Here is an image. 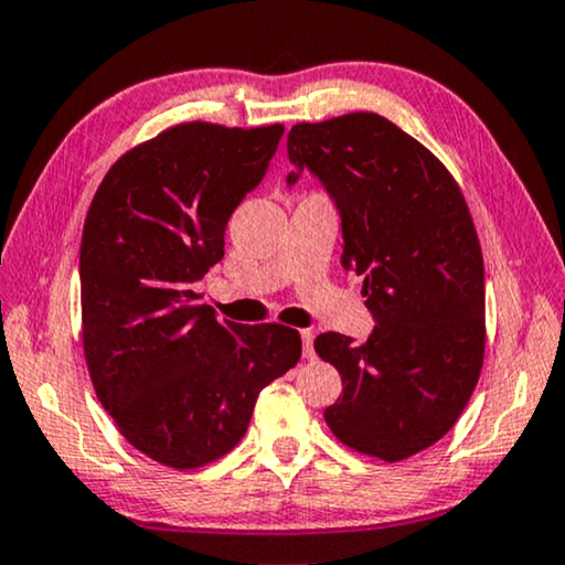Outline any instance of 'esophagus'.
<instances>
[{"label":"esophagus","instance_id":"obj_1","mask_svg":"<svg viewBox=\"0 0 565 565\" xmlns=\"http://www.w3.org/2000/svg\"><path fill=\"white\" fill-rule=\"evenodd\" d=\"M302 353H305V359H312L315 356V349H312V341H315V333L312 330H302Z\"/></svg>","mask_w":565,"mask_h":565}]
</instances>
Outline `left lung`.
I'll list each match as a JSON object with an SVG mask.
<instances>
[{
	"label": "left lung",
	"mask_w": 565,
	"mask_h": 565,
	"mask_svg": "<svg viewBox=\"0 0 565 565\" xmlns=\"http://www.w3.org/2000/svg\"><path fill=\"white\" fill-rule=\"evenodd\" d=\"M287 183L305 168L335 201L343 268L364 278L372 335L322 333L343 380L326 408L338 441L401 462L439 441L468 405L486 353L483 253L457 180L377 113L291 126Z\"/></svg>",
	"instance_id": "8db88e82"
}]
</instances>
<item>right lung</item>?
I'll return each mask as SVG.
<instances>
[{
    "mask_svg": "<svg viewBox=\"0 0 565 565\" xmlns=\"http://www.w3.org/2000/svg\"><path fill=\"white\" fill-rule=\"evenodd\" d=\"M281 134V124H178L118 157L89 204L79 247L89 380L126 441L168 468L235 449L260 390L302 356L297 330L216 320L195 291Z\"/></svg>",
    "mask_w": 565,
    "mask_h": 565,
    "instance_id": "right-lung-1",
    "label": "right lung"
}]
</instances>
